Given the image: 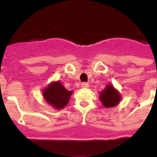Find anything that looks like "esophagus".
I'll list each match as a JSON object with an SVG mask.
<instances>
[{
    "label": "esophagus",
    "mask_w": 157,
    "mask_h": 157,
    "mask_svg": "<svg viewBox=\"0 0 157 157\" xmlns=\"http://www.w3.org/2000/svg\"><path fill=\"white\" fill-rule=\"evenodd\" d=\"M89 86H90V85H89L88 82H82V87L83 89H87V88H89Z\"/></svg>",
    "instance_id": "34e87169"
}]
</instances>
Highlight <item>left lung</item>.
Masks as SVG:
<instances>
[{
  "label": "left lung",
  "instance_id": "8db88e82",
  "mask_svg": "<svg viewBox=\"0 0 157 157\" xmlns=\"http://www.w3.org/2000/svg\"><path fill=\"white\" fill-rule=\"evenodd\" d=\"M99 99L105 108H112L120 104L122 96L112 84L107 85L103 90L99 93Z\"/></svg>",
  "mask_w": 157,
  "mask_h": 157
}]
</instances>
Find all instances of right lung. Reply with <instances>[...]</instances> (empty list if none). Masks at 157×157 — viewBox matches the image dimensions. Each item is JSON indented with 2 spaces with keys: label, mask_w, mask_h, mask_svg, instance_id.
<instances>
[{
  "label": "right lung",
  "mask_w": 157,
  "mask_h": 157,
  "mask_svg": "<svg viewBox=\"0 0 157 157\" xmlns=\"http://www.w3.org/2000/svg\"><path fill=\"white\" fill-rule=\"evenodd\" d=\"M72 94L73 92L67 90L60 81L50 82L42 92L45 101L56 110L63 109L68 104Z\"/></svg>",
  "instance_id": "obj_1"
}]
</instances>
